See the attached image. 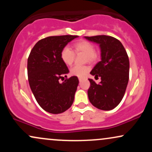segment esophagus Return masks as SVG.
Instances as JSON below:
<instances>
[{
    "mask_svg": "<svg viewBox=\"0 0 152 152\" xmlns=\"http://www.w3.org/2000/svg\"><path fill=\"white\" fill-rule=\"evenodd\" d=\"M78 80H79V81L81 82V81H82L83 80V78H78Z\"/></svg>",
    "mask_w": 152,
    "mask_h": 152,
    "instance_id": "esophagus-1",
    "label": "esophagus"
}]
</instances>
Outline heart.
Returning <instances> with one entry per match:
<instances>
[{"label":"heart","mask_w":152,"mask_h":152,"mask_svg":"<svg viewBox=\"0 0 152 152\" xmlns=\"http://www.w3.org/2000/svg\"><path fill=\"white\" fill-rule=\"evenodd\" d=\"M76 53H82L86 55V60L88 62H94L98 58V53L95 50V47L91 43L87 41H80L73 45ZM69 47L65 46L61 52V58L67 66H71L74 61L75 53ZM89 68L86 66H75L71 68L70 74L77 77H84L87 74Z\"/></svg>","instance_id":"obj_1"}]
</instances>
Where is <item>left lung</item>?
Listing matches in <instances>:
<instances>
[{
  "label": "left lung",
  "mask_w": 152,
  "mask_h": 152,
  "mask_svg": "<svg viewBox=\"0 0 152 152\" xmlns=\"http://www.w3.org/2000/svg\"><path fill=\"white\" fill-rule=\"evenodd\" d=\"M84 38L99 44L102 57L90 72L95 77H100L102 81L97 84L93 79H88V99L97 109L109 111L119 104L126 91L129 75L128 55L122 43L112 36Z\"/></svg>",
  "instance_id": "8db88e82"
}]
</instances>
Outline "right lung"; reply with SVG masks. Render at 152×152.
I'll return each mask as SVG.
<instances>
[{
    "mask_svg": "<svg viewBox=\"0 0 152 152\" xmlns=\"http://www.w3.org/2000/svg\"><path fill=\"white\" fill-rule=\"evenodd\" d=\"M78 36H49L40 40L28 58V77L31 89L38 104L50 114H61L69 109L74 100L78 85L77 76L59 80L69 72L61 58V52Z\"/></svg>",
    "mask_w": 152,
    "mask_h": 152,
    "instance_id": "right-lung-1",
    "label": "right lung"
}]
</instances>
